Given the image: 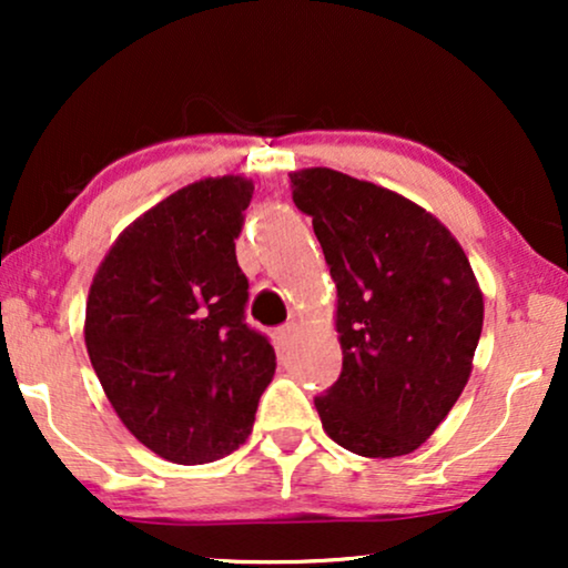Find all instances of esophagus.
<instances>
[{
	"label": "esophagus",
	"mask_w": 568,
	"mask_h": 568,
	"mask_svg": "<svg viewBox=\"0 0 568 568\" xmlns=\"http://www.w3.org/2000/svg\"><path fill=\"white\" fill-rule=\"evenodd\" d=\"M297 336H300V325L297 323H286L284 328H278V341H282V344H292V341Z\"/></svg>",
	"instance_id": "obj_1"
}]
</instances>
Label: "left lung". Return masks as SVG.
<instances>
[{"mask_svg": "<svg viewBox=\"0 0 568 568\" xmlns=\"http://www.w3.org/2000/svg\"><path fill=\"white\" fill-rule=\"evenodd\" d=\"M336 284L344 369L317 395L328 437L362 457L414 453L473 372L484 292L468 255L432 212L331 168L290 173Z\"/></svg>", "mask_w": 568, "mask_h": 568, "instance_id": "left-lung-1", "label": "left lung"}]
</instances>
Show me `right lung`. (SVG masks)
<instances>
[{"mask_svg": "<svg viewBox=\"0 0 568 568\" xmlns=\"http://www.w3.org/2000/svg\"><path fill=\"white\" fill-rule=\"evenodd\" d=\"M251 199L245 175L185 185L139 214L92 276V369L123 426L170 463H214L245 445L276 372L274 346L243 321L235 237Z\"/></svg>", "mask_w": 568, "mask_h": 568, "instance_id": "1", "label": "right lung"}]
</instances>
